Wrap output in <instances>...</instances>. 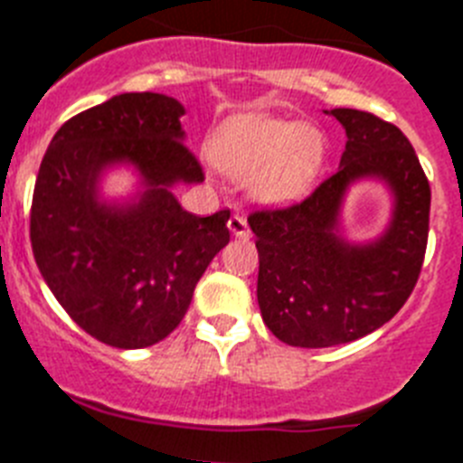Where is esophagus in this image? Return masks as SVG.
<instances>
[{
    "mask_svg": "<svg viewBox=\"0 0 463 463\" xmlns=\"http://www.w3.org/2000/svg\"><path fill=\"white\" fill-rule=\"evenodd\" d=\"M228 231H231L235 237H240V240H247V237L251 235L247 219H244V216H240V214L231 216V221H228Z\"/></svg>",
    "mask_w": 463,
    "mask_h": 463,
    "instance_id": "obj_1",
    "label": "esophagus"
}]
</instances>
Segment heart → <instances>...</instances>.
<instances>
[{"instance_id":"obj_1","label":"heart","mask_w":463,"mask_h":463,"mask_svg":"<svg viewBox=\"0 0 463 463\" xmlns=\"http://www.w3.org/2000/svg\"><path fill=\"white\" fill-rule=\"evenodd\" d=\"M221 175L249 182L263 204H291L315 186L326 158V139L315 126L265 114H237L223 120L207 144Z\"/></svg>"}]
</instances>
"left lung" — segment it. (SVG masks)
<instances>
[{
  "instance_id": "1",
  "label": "left lung",
  "mask_w": 463,
  "mask_h": 463,
  "mask_svg": "<svg viewBox=\"0 0 463 463\" xmlns=\"http://www.w3.org/2000/svg\"><path fill=\"white\" fill-rule=\"evenodd\" d=\"M347 144L335 175L309 198L249 216L259 249V307L291 347H333L384 326L410 298L424 263L431 188L408 137L359 109H331ZM371 178L392 193V219L371 243L342 235V204Z\"/></svg>"
}]
</instances>
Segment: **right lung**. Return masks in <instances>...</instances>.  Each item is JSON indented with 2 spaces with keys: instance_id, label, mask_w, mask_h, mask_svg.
Listing matches in <instances>:
<instances>
[{
  "instance_id": "obj_1",
  "label": "right lung",
  "mask_w": 463,
  "mask_h": 463,
  "mask_svg": "<svg viewBox=\"0 0 463 463\" xmlns=\"http://www.w3.org/2000/svg\"><path fill=\"white\" fill-rule=\"evenodd\" d=\"M182 102L123 92L55 132L39 167L30 214L34 260L64 312L95 340L142 349L170 335L195 284L231 240V212L195 216L176 184H200L184 144ZM126 164L140 191L104 201L101 176Z\"/></svg>"
}]
</instances>
